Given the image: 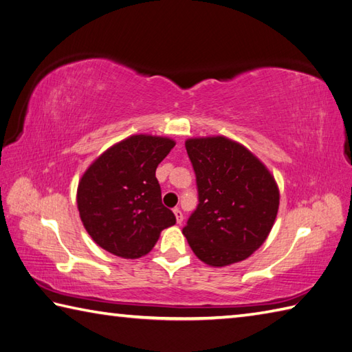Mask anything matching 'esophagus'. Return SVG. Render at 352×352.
Wrapping results in <instances>:
<instances>
[{
    "label": "esophagus",
    "instance_id": "obj_1",
    "mask_svg": "<svg viewBox=\"0 0 352 352\" xmlns=\"http://www.w3.org/2000/svg\"><path fill=\"white\" fill-rule=\"evenodd\" d=\"M174 214H175V218H177V222L182 223L183 219H184V216H183V212L180 210V208L175 207V208H174Z\"/></svg>",
    "mask_w": 352,
    "mask_h": 352
}]
</instances>
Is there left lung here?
Wrapping results in <instances>:
<instances>
[{"label": "left lung", "instance_id": "left-lung-1", "mask_svg": "<svg viewBox=\"0 0 352 352\" xmlns=\"http://www.w3.org/2000/svg\"><path fill=\"white\" fill-rule=\"evenodd\" d=\"M198 206L183 228L195 256L210 266L245 260L266 241L280 193L269 170L245 146L218 138L186 140Z\"/></svg>", "mask_w": 352, "mask_h": 352}]
</instances>
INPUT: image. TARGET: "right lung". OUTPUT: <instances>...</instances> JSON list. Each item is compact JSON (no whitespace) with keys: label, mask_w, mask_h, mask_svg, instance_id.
I'll return each mask as SVG.
<instances>
[{"label":"right lung","mask_w":352,"mask_h":352,"mask_svg":"<svg viewBox=\"0 0 352 352\" xmlns=\"http://www.w3.org/2000/svg\"><path fill=\"white\" fill-rule=\"evenodd\" d=\"M175 142L131 136L107 149L81 177L77 192L80 218L101 248L124 258L153 250L160 231L175 214L162 204L155 169Z\"/></svg>","instance_id":"add662e5"}]
</instances>
